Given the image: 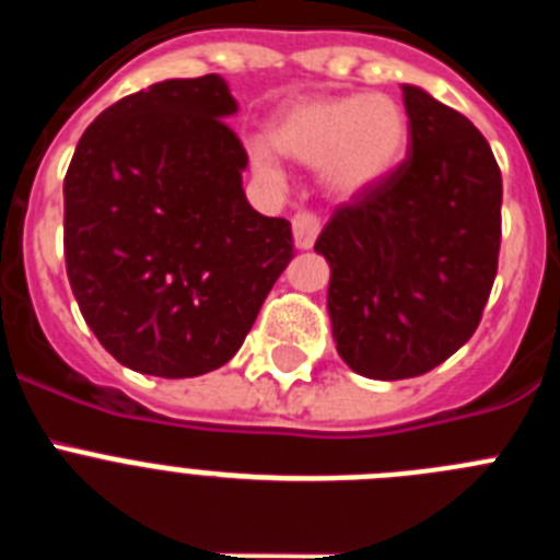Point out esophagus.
Masks as SVG:
<instances>
[{
    "mask_svg": "<svg viewBox=\"0 0 560 560\" xmlns=\"http://www.w3.org/2000/svg\"><path fill=\"white\" fill-rule=\"evenodd\" d=\"M291 226H294L296 249H311L316 235H319V215H314V212H296Z\"/></svg>",
    "mask_w": 560,
    "mask_h": 560,
    "instance_id": "1",
    "label": "esophagus"
}]
</instances>
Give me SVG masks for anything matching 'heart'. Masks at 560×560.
I'll use <instances>...</instances> for the list:
<instances>
[{
	"label": "heart",
	"instance_id": "heart-1",
	"mask_svg": "<svg viewBox=\"0 0 560 560\" xmlns=\"http://www.w3.org/2000/svg\"><path fill=\"white\" fill-rule=\"evenodd\" d=\"M277 151L303 165H319L323 185L350 199L387 179L409 142V117L387 95L305 97L280 108L269 126ZM252 165L280 176V160L266 140L249 145Z\"/></svg>",
	"mask_w": 560,
	"mask_h": 560
}]
</instances>
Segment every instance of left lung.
<instances>
[{"label":"left lung","mask_w":560,"mask_h":560,"mask_svg":"<svg viewBox=\"0 0 560 560\" xmlns=\"http://www.w3.org/2000/svg\"><path fill=\"white\" fill-rule=\"evenodd\" d=\"M409 153L387 179L330 215L339 355L364 378H415L471 339L497 277L502 173L468 117L404 83Z\"/></svg>","instance_id":"left-lung-1"}]
</instances>
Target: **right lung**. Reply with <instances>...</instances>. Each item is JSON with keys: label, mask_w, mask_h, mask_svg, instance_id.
<instances>
[{"label": "right lung", "mask_w": 560, "mask_h": 560, "mask_svg": "<svg viewBox=\"0 0 560 560\" xmlns=\"http://www.w3.org/2000/svg\"><path fill=\"white\" fill-rule=\"evenodd\" d=\"M221 75L173 78L108 106L63 179V257L103 348L192 378L237 353L294 257L291 224L246 201V151Z\"/></svg>", "instance_id": "right-lung-1"}]
</instances>
